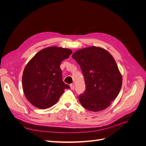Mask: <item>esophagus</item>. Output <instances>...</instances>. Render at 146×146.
Wrapping results in <instances>:
<instances>
[{
	"label": "esophagus",
	"instance_id": "obj_1",
	"mask_svg": "<svg viewBox=\"0 0 146 146\" xmlns=\"http://www.w3.org/2000/svg\"><path fill=\"white\" fill-rule=\"evenodd\" d=\"M70 89H71L72 90H74L75 89L74 85H73V84H71V85H70Z\"/></svg>",
	"mask_w": 146,
	"mask_h": 146
}]
</instances>
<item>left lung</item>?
Instances as JSON below:
<instances>
[{"label": "left lung", "mask_w": 146, "mask_h": 146, "mask_svg": "<svg viewBox=\"0 0 146 146\" xmlns=\"http://www.w3.org/2000/svg\"><path fill=\"white\" fill-rule=\"evenodd\" d=\"M72 58L80 65L86 90L78 97L83 107L91 111L108 108L118 96L122 75L113 56L104 48L91 46L74 52Z\"/></svg>", "instance_id": "1"}]
</instances>
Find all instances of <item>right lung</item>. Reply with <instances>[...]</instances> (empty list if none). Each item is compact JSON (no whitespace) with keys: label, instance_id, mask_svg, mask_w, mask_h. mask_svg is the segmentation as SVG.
<instances>
[{"label":"right lung","instance_id":"obj_1","mask_svg":"<svg viewBox=\"0 0 146 146\" xmlns=\"http://www.w3.org/2000/svg\"><path fill=\"white\" fill-rule=\"evenodd\" d=\"M72 51L56 46L39 51L25 66L23 75V89L26 99L39 109L55 105L69 86L62 80L60 64Z\"/></svg>","mask_w":146,"mask_h":146}]
</instances>
